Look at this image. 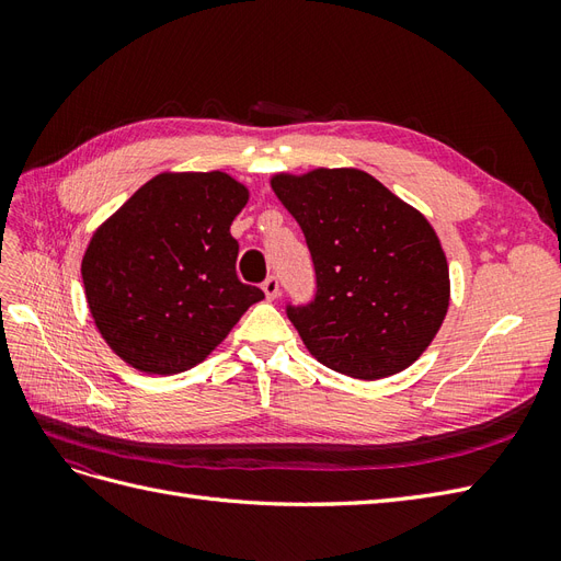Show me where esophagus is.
<instances>
[{
    "instance_id": "esophagus-1",
    "label": "esophagus",
    "mask_w": 561,
    "mask_h": 561,
    "mask_svg": "<svg viewBox=\"0 0 561 561\" xmlns=\"http://www.w3.org/2000/svg\"><path fill=\"white\" fill-rule=\"evenodd\" d=\"M262 290H264V295H266V299H278V295H280V285H278V278L276 276H268L266 280H264V285H262Z\"/></svg>"
}]
</instances>
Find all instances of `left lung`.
Returning <instances> with one entry per match:
<instances>
[{"label": "left lung", "instance_id": "left-lung-1", "mask_svg": "<svg viewBox=\"0 0 561 561\" xmlns=\"http://www.w3.org/2000/svg\"><path fill=\"white\" fill-rule=\"evenodd\" d=\"M271 190L313 257L316 299L287 309L313 358L360 381L419 360L443 328L451 293L428 219L358 168L276 173Z\"/></svg>", "mask_w": 561, "mask_h": 561}]
</instances>
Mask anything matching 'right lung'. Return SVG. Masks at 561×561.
Wrapping results in <instances>:
<instances>
[{
  "label": "right lung",
  "instance_id": "right-lung-1",
  "mask_svg": "<svg viewBox=\"0 0 561 561\" xmlns=\"http://www.w3.org/2000/svg\"><path fill=\"white\" fill-rule=\"evenodd\" d=\"M250 190L222 171H165L100 225L81 260L83 293L105 344L145 375L203 363L262 301L236 276L231 222Z\"/></svg>",
  "mask_w": 561,
  "mask_h": 561
}]
</instances>
